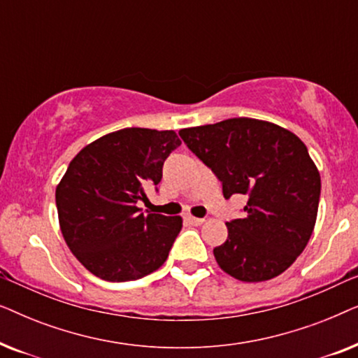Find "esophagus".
<instances>
[{
    "label": "esophagus",
    "mask_w": 358,
    "mask_h": 358,
    "mask_svg": "<svg viewBox=\"0 0 358 358\" xmlns=\"http://www.w3.org/2000/svg\"><path fill=\"white\" fill-rule=\"evenodd\" d=\"M185 222L190 223V224H195V227H199V224H202L205 220L203 218H195V217H190V215H187V217H185Z\"/></svg>",
    "instance_id": "obj_1"
}]
</instances>
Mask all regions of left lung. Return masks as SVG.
Segmentation results:
<instances>
[{
	"mask_svg": "<svg viewBox=\"0 0 358 358\" xmlns=\"http://www.w3.org/2000/svg\"><path fill=\"white\" fill-rule=\"evenodd\" d=\"M179 135L220 179L224 199L248 195L244 218L228 222V239L213 249L218 266L241 282L285 272L310 241L320 205V171L305 143L283 127L248 117Z\"/></svg>",
	"mask_w": 358,
	"mask_h": 358,
	"instance_id": "1",
	"label": "left lung"
}]
</instances>
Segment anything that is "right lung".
<instances>
[{
	"instance_id": "1",
	"label": "right lung",
	"mask_w": 358,
	"mask_h": 358,
	"mask_svg": "<svg viewBox=\"0 0 358 358\" xmlns=\"http://www.w3.org/2000/svg\"><path fill=\"white\" fill-rule=\"evenodd\" d=\"M180 145L174 130L122 129L85 146L57 185L63 238L91 273L107 282L158 271L182 228L180 217L143 215L140 200L163 178Z\"/></svg>"
}]
</instances>
